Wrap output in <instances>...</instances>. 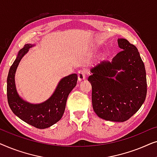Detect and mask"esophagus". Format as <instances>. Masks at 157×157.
<instances>
[{
    "mask_svg": "<svg viewBox=\"0 0 157 157\" xmlns=\"http://www.w3.org/2000/svg\"><path fill=\"white\" fill-rule=\"evenodd\" d=\"M86 72L83 70H81L78 72V81H83V79L86 78Z\"/></svg>",
    "mask_w": 157,
    "mask_h": 157,
    "instance_id": "obj_1",
    "label": "esophagus"
}]
</instances>
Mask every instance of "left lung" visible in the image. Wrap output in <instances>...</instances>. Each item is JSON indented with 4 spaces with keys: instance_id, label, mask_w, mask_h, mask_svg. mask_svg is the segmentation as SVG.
Instances as JSON below:
<instances>
[{
    "instance_id": "8db88e82",
    "label": "left lung",
    "mask_w": 157,
    "mask_h": 157,
    "mask_svg": "<svg viewBox=\"0 0 157 157\" xmlns=\"http://www.w3.org/2000/svg\"><path fill=\"white\" fill-rule=\"evenodd\" d=\"M122 50L111 62L102 61L91 68L92 105L98 117L124 122L141 108L147 91L144 62L136 47L124 38L118 39ZM121 69L122 71L117 73Z\"/></svg>"
}]
</instances>
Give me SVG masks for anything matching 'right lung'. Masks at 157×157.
Here are the masks:
<instances>
[{"mask_svg":"<svg viewBox=\"0 0 157 157\" xmlns=\"http://www.w3.org/2000/svg\"><path fill=\"white\" fill-rule=\"evenodd\" d=\"M31 44L24 45L10 66L7 78V98L13 112L25 123L38 128H46L61 119L66 109L68 94L76 86L78 76L76 74L64 77L60 81L51 97L40 104H31L19 97L15 85V73L21 59Z\"/></svg>","mask_w":157,"mask_h":157,"instance_id":"1","label":"right lung"}]
</instances>
